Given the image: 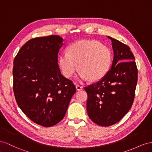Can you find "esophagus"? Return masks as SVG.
I'll return each instance as SVG.
<instances>
[{"mask_svg": "<svg viewBox=\"0 0 152 152\" xmlns=\"http://www.w3.org/2000/svg\"><path fill=\"white\" fill-rule=\"evenodd\" d=\"M76 88L77 91H81V90H82L83 87L80 86V85H76Z\"/></svg>", "mask_w": 152, "mask_h": 152, "instance_id": "obj_1", "label": "esophagus"}]
</instances>
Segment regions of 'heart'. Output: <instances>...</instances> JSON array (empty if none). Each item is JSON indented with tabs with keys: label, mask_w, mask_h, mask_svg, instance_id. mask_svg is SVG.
Segmentation results:
<instances>
[{
	"label": "heart",
	"mask_w": 152,
	"mask_h": 152,
	"mask_svg": "<svg viewBox=\"0 0 152 152\" xmlns=\"http://www.w3.org/2000/svg\"><path fill=\"white\" fill-rule=\"evenodd\" d=\"M112 54L107 47L99 42L82 40L69 46L67 53L64 52L58 58V65L66 77H71L77 69L79 81L99 80L109 71Z\"/></svg>",
	"instance_id": "b5f03b06"
}]
</instances>
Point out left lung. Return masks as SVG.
<instances>
[{"mask_svg":"<svg viewBox=\"0 0 152 152\" xmlns=\"http://www.w3.org/2000/svg\"><path fill=\"white\" fill-rule=\"evenodd\" d=\"M112 42L114 58L109 71L98 82L85 87L87 110L96 124L109 126L121 119L133 104L137 69L130 48L118 40Z\"/></svg>","mask_w":152,"mask_h":152,"instance_id":"1","label":"left lung"}]
</instances>
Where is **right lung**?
Instances as JSON below:
<instances>
[{"label": "right lung", "instance_id": "right-lung-1", "mask_svg": "<svg viewBox=\"0 0 152 152\" xmlns=\"http://www.w3.org/2000/svg\"><path fill=\"white\" fill-rule=\"evenodd\" d=\"M63 42L58 35L31 39L19 50L13 62L18 105L31 120L44 127L55 125L64 118L76 91L58 64Z\"/></svg>", "mask_w": 152, "mask_h": 152}]
</instances>
